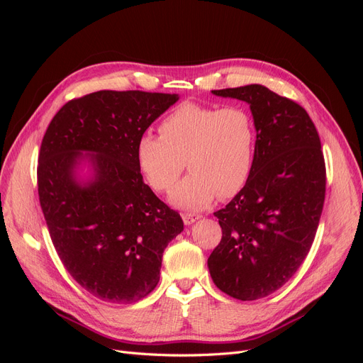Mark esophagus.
Here are the masks:
<instances>
[{
    "mask_svg": "<svg viewBox=\"0 0 363 363\" xmlns=\"http://www.w3.org/2000/svg\"><path fill=\"white\" fill-rule=\"evenodd\" d=\"M182 218H183V223L186 225H191L195 221H199V219L201 218V215L200 213H194V212H186V213L182 215Z\"/></svg>",
    "mask_w": 363,
    "mask_h": 363,
    "instance_id": "obj_1",
    "label": "esophagus"
}]
</instances>
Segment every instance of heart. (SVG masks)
I'll return each instance as SVG.
<instances>
[{
    "label": "heart",
    "mask_w": 363,
    "mask_h": 363,
    "mask_svg": "<svg viewBox=\"0 0 363 363\" xmlns=\"http://www.w3.org/2000/svg\"><path fill=\"white\" fill-rule=\"evenodd\" d=\"M160 136L136 145L138 167L157 192L171 191L188 164L191 174L169 196L174 206L200 208L230 199L247 184L256 156V124L244 106L182 103L162 119Z\"/></svg>",
    "instance_id": "1"
}]
</instances>
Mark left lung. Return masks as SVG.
Returning <instances> with one entry per match:
<instances>
[{
  "label": "left lung",
  "instance_id": "left-lung-1",
  "mask_svg": "<svg viewBox=\"0 0 363 363\" xmlns=\"http://www.w3.org/2000/svg\"><path fill=\"white\" fill-rule=\"evenodd\" d=\"M212 94L248 103L257 139L247 184L213 213L223 238L207 267L223 292L252 301L289 281L312 247L325 196L321 140L300 104L265 86Z\"/></svg>",
  "mask_w": 363,
  "mask_h": 363
}]
</instances>
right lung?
<instances>
[{"label": "right lung", "instance_id": "1", "mask_svg": "<svg viewBox=\"0 0 363 363\" xmlns=\"http://www.w3.org/2000/svg\"><path fill=\"white\" fill-rule=\"evenodd\" d=\"M177 94L98 91L65 104L42 139L38 192L57 255L96 298L130 304L157 286L180 215L142 180L136 145ZM86 161L93 172L78 177Z\"/></svg>", "mask_w": 363, "mask_h": 363}]
</instances>
